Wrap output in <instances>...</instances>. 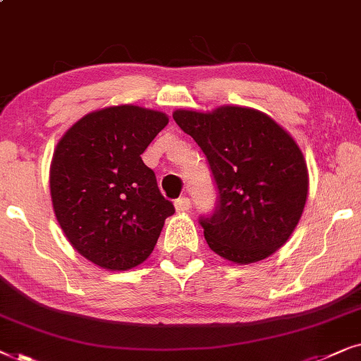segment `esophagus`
Returning <instances> with one entry per match:
<instances>
[{
  "label": "esophagus",
  "mask_w": 361,
  "mask_h": 361,
  "mask_svg": "<svg viewBox=\"0 0 361 361\" xmlns=\"http://www.w3.org/2000/svg\"><path fill=\"white\" fill-rule=\"evenodd\" d=\"M175 208H176L178 213H185V211H188L191 208L190 198H178L175 201Z\"/></svg>",
  "instance_id": "esophagus-1"
}]
</instances>
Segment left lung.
Wrapping results in <instances>:
<instances>
[{
  "label": "left lung",
  "instance_id": "8db88e82",
  "mask_svg": "<svg viewBox=\"0 0 361 361\" xmlns=\"http://www.w3.org/2000/svg\"><path fill=\"white\" fill-rule=\"evenodd\" d=\"M173 118L203 150L218 190L214 211L200 218L211 251L251 264L284 246L309 193L294 138L269 115L238 105L175 110Z\"/></svg>",
  "mask_w": 361,
  "mask_h": 361
}]
</instances>
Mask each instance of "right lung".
I'll return each mask as SVG.
<instances>
[{"instance_id":"add662e5","label":"right lung","mask_w":361,"mask_h":361,"mask_svg":"<svg viewBox=\"0 0 361 361\" xmlns=\"http://www.w3.org/2000/svg\"><path fill=\"white\" fill-rule=\"evenodd\" d=\"M168 117L137 105L87 114L57 143L51 198L72 247L110 271H127L150 256L168 216L152 168L142 160Z\"/></svg>"}]
</instances>
